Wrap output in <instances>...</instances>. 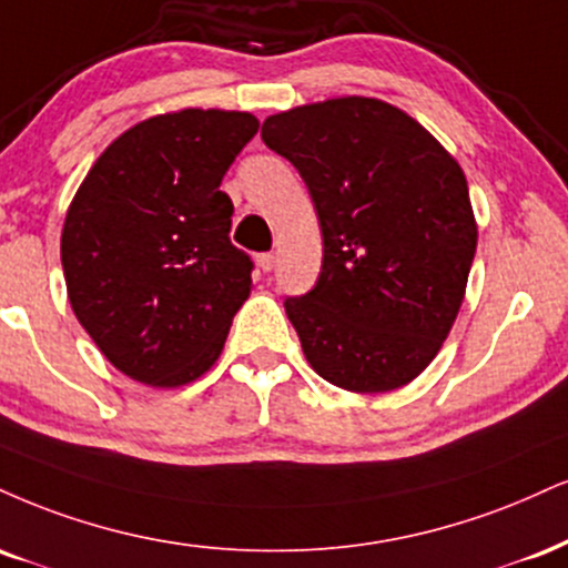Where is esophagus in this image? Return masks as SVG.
<instances>
[{"mask_svg":"<svg viewBox=\"0 0 568 568\" xmlns=\"http://www.w3.org/2000/svg\"><path fill=\"white\" fill-rule=\"evenodd\" d=\"M275 254H258V258H256V264H258V270L262 272H272L275 270Z\"/></svg>","mask_w":568,"mask_h":568,"instance_id":"34e87169","label":"esophagus"}]
</instances>
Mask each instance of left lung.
<instances>
[{
    "label": "left lung",
    "mask_w": 568,
    "mask_h": 568,
    "mask_svg": "<svg viewBox=\"0 0 568 568\" xmlns=\"http://www.w3.org/2000/svg\"><path fill=\"white\" fill-rule=\"evenodd\" d=\"M266 148L310 187L323 270L285 298L312 371L354 394L407 386L453 331L474 264L468 182L413 115L378 98H331L264 121Z\"/></svg>",
    "instance_id": "obj_1"
}]
</instances>
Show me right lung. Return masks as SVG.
Returning <instances> with one entry per match:
<instances>
[{
    "instance_id": "right-lung-1",
    "label": "right lung",
    "mask_w": 568,
    "mask_h": 568,
    "mask_svg": "<svg viewBox=\"0 0 568 568\" xmlns=\"http://www.w3.org/2000/svg\"><path fill=\"white\" fill-rule=\"evenodd\" d=\"M256 132L248 111L150 115L102 150L68 206V302L136 384L180 388L209 373L251 296V258L230 243L219 184Z\"/></svg>"
}]
</instances>
